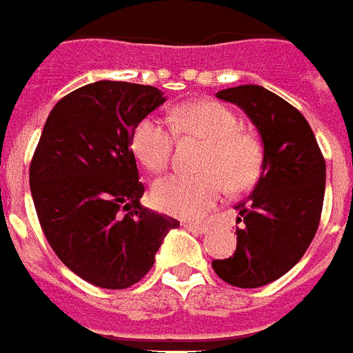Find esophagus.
<instances>
[{
  "mask_svg": "<svg viewBox=\"0 0 353 353\" xmlns=\"http://www.w3.org/2000/svg\"><path fill=\"white\" fill-rule=\"evenodd\" d=\"M183 228L189 229V231H193V233H206L208 231V225H204V223H194V221H183Z\"/></svg>",
  "mask_w": 353,
  "mask_h": 353,
  "instance_id": "obj_1",
  "label": "esophagus"
}]
</instances>
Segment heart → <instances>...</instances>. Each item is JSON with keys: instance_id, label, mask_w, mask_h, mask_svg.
Wrapping results in <instances>:
<instances>
[{"instance_id": "heart-1", "label": "heart", "mask_w": 353, "mask_h": 353, "mask_svg": "<svg viewBox=\"0 0 353 353\" xmlns=\"http://www.w3.org/2000/svg\"><path fill=\"white\" fill-rule=\"evenodd\" d=\"M170 128L159 118H143L132 134V151L143 168L162 174L168 168L177 139H199L196 174L170 176L152 187L159 210L183 219L202 218L229 193H243L256 185L263 168L258 137L241 130L235 112L216 101H196L174 108Z\"/></svg>"}]
</instances>
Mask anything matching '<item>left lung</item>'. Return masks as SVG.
Returning <instances> with one entry per match:
<instances>
[{"label": "left lung", "instance_id": "8db88e82", "mask_svg": "<svg viewBox=\"0 0 353 353\" xmlns=\"http://www.w3.org/2000/svg\"><path fill=\"white\" fill-rule=\"evenodd\" d=\"M250 117L263 143V168L252 194L235 208L236 250L214 260L219 279L239 288L270 285L312 245L323 210L325 159L302 112L262 85L218 93Z\"/></svg>", "mask_w": 353, "mask_h": 353}]
</instances>
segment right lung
Here are the masks:
<instances>
[{"mask_svg":"<svg viewBox=\"0 0 353 353\" xmlns=\"http://www.w3.org/2000/svg\"><path fill=\"white\" fill-rule=\"evenodd\" d=\"M164 97L152 85L88 83L49 112L30 162L41 231L68 270L101 288L141 281L179 221L147 210L132 147L135 125Z\"/></svg>","mask_w":353,"mask_h":353,"instance_id":"1","label":"right lung"}]
</instances>
